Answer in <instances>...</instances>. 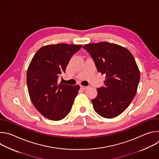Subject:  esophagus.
<instances>
[{
    "label": "esophagus",
    "instance_id": "34e87169",
    "mask_svg": "<svg viewBox=\"0 0 159 159\" xmlns=\"http://www.w3.org/2000/svg\"><path fill=\"white\" fill-rule=\"evenodd\" d=\"M80 88H81V89H82V90H86V89H87L89 88V87H88V86L80 85Z\"/></svg>",
    "mask_w": 159,
    "mask_h": 159
}]
</instances>
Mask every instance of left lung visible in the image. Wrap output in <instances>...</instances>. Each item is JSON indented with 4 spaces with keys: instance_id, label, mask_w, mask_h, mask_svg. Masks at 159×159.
Instances as JSON below:
<instances>
[{
    "instance_id": "obj_1",
    "label": "left lung",
    "mask_w": 159,
    "mask_h": 159,
    "mask_svg": "<svg viewBox=\"0 0 159 159\" xmlns=\"http://www.w3.org/2000/svg\"><path fill=\"white\" fill-rule=\"evenodd\" d=\"M98 71L106 75L104 87L97 89L92 100L95 111L105 118L118 116L128 107L137 91L140 74L131 52L108 42L85 44Z\"/></svg>"
}]
</instances>
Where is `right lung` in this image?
<instances>
[{
  "mask_svg": "<svg viewBox=\"0 0 159 159\" xmlns=\"http://www.w3.org/2000/svg\"><path fill=\"white\" fill-rule=\"evenodd\" d=\"M82 47L65 43L47 45L37 51L30 63L26 80L30 99L48 120H61L71 111L80 86L58 84V79Z\"/></svg>",
  "mask_w": 159,
  "mask_h": 159,
  "instance_id": "1",
  "label": "right lung"
}]
</instances>
